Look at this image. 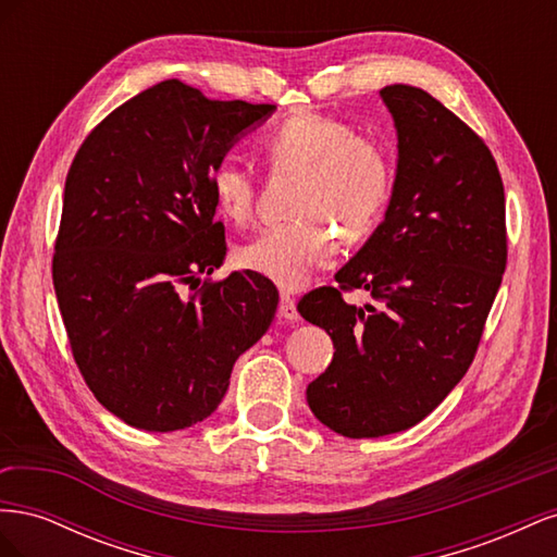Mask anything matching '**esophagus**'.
Segmentation results:
<instances>
[{
	"label": "esophagus",
	"instance_id": "1",
	"mask_svg": "<svg viewBox=\"0 0 557 557\" xmlns=\"http://www.w3.org/2000/svg\"><path fill=\"white\" fill-rule=\"evenodd\" d=\"M278 318L283 320V323H297V320H299L297 305H295V299H293L288 293H281V301H278Z\"/></svg>",
	"mask_w": 557,
	"mask_h": 557
}]
</instances>
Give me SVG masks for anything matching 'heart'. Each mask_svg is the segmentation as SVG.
<instances>
[{
  "label": "heart",
  "instance_id": "heart-1",
  "mask_svg": "<svg viewBox=\"0 0 557 557\" xmlns=\"http://www.w3.org/2000/svg\"><path fill=\"white\" fill-rule=\"evenodd\" d=\"M260 156L274 174H297L290 205L295 221L269 227L244 244L237 260L281 288L307 285L315 269L332 262L336 234L344 244L367 239L393 193L387 150L339 117L293 113L262 134ZM215 207L246 225L256 209V176L223 160L211 172Z\"/></svg>",
  "mask_w": 557,
  "mask_h": 557
}]
</instances>
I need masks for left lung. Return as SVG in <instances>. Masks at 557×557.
Segmentation results:
<instances>
[{
  "instance_id": "8db88e82",
  "label": "left lung",
  "mask_w": 557,
  "mask_h": 557,
  "mask_svg": "<svg viewBox=\"0 0 557 557\" xmlns=\"http://www.w3.org/2000/svg\"><path fill=\"white\" fill-rule=\"evenodd\" d=\"M381 97L399 150L385 221L336 272V288H315L297 305L334 344L307 401L348 440L409 430L440 407L476 356L507 269V209L491 148L425 90L397 83ZM350 289L375 301L348 306Z\"/></svg>"
}]
</instances>
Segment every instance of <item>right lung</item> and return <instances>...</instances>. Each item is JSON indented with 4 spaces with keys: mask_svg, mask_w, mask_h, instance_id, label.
<instances>
[{
    "mask_svg": "<svg viewBox=\"0 0 557 557\" xmlns=\"http://www.w3.org/2000/svg\"><path fill=\"white\" fill-rule=\"evenodd\" d=\"M274 109L162 81L111 111L70 166L58 305L81 376L132 428L174 432L209 418L234 362L272 325V281L199 276L227 250L211 172Z\"/></svg>",
    "mask_w": 557,
    "mask_h": 557,
    "instance_id": "obj_1",
    "label": "right lung"
}]
</instances>
